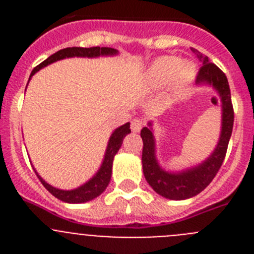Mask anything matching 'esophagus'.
Masks as SVG:
<instances>
[{"instance_id": "1", "label": "esophagus", "mask_w": 254, "mask_h": 254, "mask_svg": "<svg viewBox=\"0 0 254 254\" xmlns=\"http://www.w3.org/2000/svg\"><path fill=\"white\" fill-rule=\"evenodd\" d=\"M143 126V121L140 118H134L131 123V129L132 132H140Z\"/></svg>"}]
</instances>
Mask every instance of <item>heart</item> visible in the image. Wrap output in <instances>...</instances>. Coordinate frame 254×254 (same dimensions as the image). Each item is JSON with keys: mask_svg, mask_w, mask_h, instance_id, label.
Wrapping results in <instances>:
<instances>
[{"mask_svg": "<svg viewBox=\"0 0 254 254\" xmlns=\"http://www.w3.org/2000/svg\"><path fill=\"white\" fill-rule=\"evenodd\" d=\"M194 68L190 64H183L177 57H161L150 67L147 78L152 86L158 87L168 84L177 77L181 86H185L193 78Z\"/></svg>", "mask_w": 254, "mask_h": 254, "instance_id": "1", "label": "heart"}]
</instances>
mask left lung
<instances>
[{"instance_id": "obj_1", "label": "left lung", "mask_w": 254, "mask_h": 254, "mask_svg": "<svg viewBox=\"0 0 254 254\" xmlns=\"http://www.w3.org/2000/svg\"><path fill=\"white\" fill-rule=\"evenodd\" d=\"M198 61L202 64L197 73L196 82L198 85H212L219 93L220 105L223 109L221 120V133L219 142L214 152L203 163L187 170L172 173L160 168L155 156V138L152 132V123L149 122L147 127L141 129L142 137V169L143 176L152 190L160 196L169 199H187L202 192L210 185L219 169L223 165L228 150L229 140L232 136L233 123H234V111H233L232 95L225 73L212 62L207 56L202 55L197 49L190 48Z\"/></svg>"}]
</instances>
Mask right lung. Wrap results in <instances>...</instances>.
Returning a JSON list of instances; mask_svg holds the SVG:
<instances>
[{"label":"right lung","mask_w":254,"mask_h":254,"mask_svg":"<svg viewBox=\"0 0 254 254\" xmlns=\"http://www.w3.org/2000/svg\"><path fill=\"white\" fill-rule=\"evenodd\" d=\"M118 51L114 48H108V47H91V48H82V47H72V48H64L61 51L56 52L55 55L49 56L46 61H43L42 64H38L33 71H31V75H34L35 72H38L40 68L48 66V64H53L56 61L64 60V58H69V57H99V56H113L117 55ZM131 132L129 129V123H126V125L121 126L116 131L112 133L111 138H109V142H108L107 150H105L104 160H103L102 167L98 170L95 176L91 179L85 183V185L80 186L76 190H58L56 187H52L51 185H48L46 181H44L42 177L35 172V174L38 176L39 181L42 182V185L47 188V190L51 192L55 197H57L58 199L64 201L67 203H82L87 202V201H91V199L96 198V197L102 194L105 190V188L108 187L109 182H111L112 177V165H113V159L114 155L118 152L120 147L122 146L123 138H125L126 134H128ZM35 170V169H34Z\"/></svg>","instance_id":"1"}]
</instances>
